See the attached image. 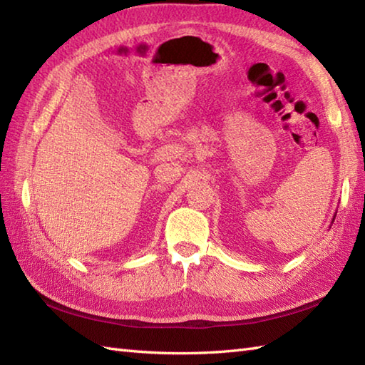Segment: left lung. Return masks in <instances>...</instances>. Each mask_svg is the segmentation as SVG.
Wrapping results in <instances>:
<instances>
[{
  "label": "left lung",
  "mask_w": 365,
  "mask_h": 365,
  "mask_svg": "<svg viewBox=\"0 0 365 365\" xmlns=\"http://www.w3.org/2000/svg\"><path fill=\"white\" fill-rule=\"evenodd\" d=\"M334 218H336V216H334ZM334 218H332V220H334Z\"/></svg>",
  "instance_id": "1"
}]
</instances>
